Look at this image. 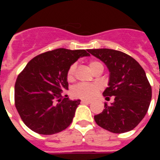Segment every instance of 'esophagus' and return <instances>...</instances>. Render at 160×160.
Listing matches in <instances>:
<instances>
[{"label":"esophagus","instance_id":"1","mask_svg":"<svg viewBox=\"0 0 160 160\" xmlns=\"http://www.w3.org/2000/svg\"><path fill=\"white\" fill-rule=\"evenodd\" d=\"M81 103H83V104H91V103H92V100H88V99H82V100H81Z\"/></svg>","mask_w":160,"mask_h":160}]
</instances>
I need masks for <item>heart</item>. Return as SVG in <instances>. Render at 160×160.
<instances>
[{"label": "heart", "mask_w": 160, "mask_h": 160, "mask_svg": "<svg viewBox=\"0 0 160 160\" xmlns=\"http://www.w3.org/2000/svg\"><path fill=\"white\" fill-rule=\"evenodd\" d=\"M98 65H101V63L97 61H92L89 63V67L93 71ZM74 70H75V65L73 64L70 67L67 73V78L68 80H73V75H74ZM98 92V87L93 84H79L76 87H73L72 93L77 98H93L97 92Z\"/></svg>", "instance_id": "heart-1"}]
</instances>
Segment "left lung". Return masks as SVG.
<instances>
[{"label":"left lung","instance_id":"left-lung-1","mask_svg":"<svg viewBox=\"0 0 160 160\" xmlns=\"http://www.w3.org/2000/svg\"><path fill=\"white\" fill-rule=\"evenodd\" d=\"M88 52L110 72L104 97H115L111 105L104 103V111L94 116L96 123L116 134L132 130L144 118L151 102L152 88L144 69L133 57L118 50L94 49Z\"/></svg>","mask_w":160,"mask_h":160}]
</instances>
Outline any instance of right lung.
Segmentation results:
<instances>
[{
	"label": "right lung",
	"instance_id": "obj_1",
	"mask_svg": "<svg viewBox=\"0 0 160 160\" xmlns=\"http://www.w3.org/2000/svg\"><path fill=\"white\" fill-rule=\"evenodd\" d=\"M88 49H60L42 53L26 64L14 87L15 107L30 129L40 134H54L66 129L80 99L63 98L68 90L67 73L77 60L89 56Z\"/></svg>",
	"mask_w": 160,
	"mask_h": 160
}]
</instances>
